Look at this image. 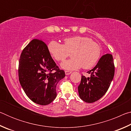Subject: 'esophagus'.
<instances>
[{
  "label": "esophagus",
  "instance_id": "1",
  "mask_svg": "<svg viewBox=\"0 0 131 131\" xmlns=\"http://www.w3.org/2000/svg\"><path fill=\"white\" fill-rule=\"evenodd\" d=\"M65 74H66V75H69V74H70L71 73H72V72H71V71H68V70H65Z\"/></svg>",
  "mask_w": 131,
  "mask_h": 131
}]
</instances>
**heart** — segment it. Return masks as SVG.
<instances>
[{"label": "heart", "mask_w": 131, "mask_h": 131, "mask_svg": "<svg viewBox=\"0 0 131 131\" xmlns=\"http://www.w3.org/2000/svg\"><path fill=\"white\" fill-rule=\"evenodd\" d=\"M64 44L56 41H50L48 49L52 57L57 61H63L72 52V58L64 61L62 67L69 70L83 67L90 69L96 65L100 58V46L92 39L86 36H73L64 39Z\"/></svg>", "instance_id": "1"}]
</instances>
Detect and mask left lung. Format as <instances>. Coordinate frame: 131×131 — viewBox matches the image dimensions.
<instances>
[{
	"instance_id": "8db88e82",
	"label": "left lung",
	"mask_w": 131,
	"mask_h": 131,
	"mask_svg": "<svg viewBox=\"0 0 131 131\" xmlns=\"http://www.w3.org/2000/svg\"><path fill=\"white\" fill-rule=\"evenodd\" d=\"M115 67L113 55L106 54L97 65L88 71L90 77L82 75L78 87L80 97L87 103H93L101 99L109 88L114 77Z\"/></svg>"
}]
</instances>
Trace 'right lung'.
<instances>
[{
	"label": "right lung",
	"mask_w": 131,
	"mask_h": 131,
	"mask_svg": "<svg viewBox=\"0 0 131 131\" xmlns=\"http://www.w3.org/2000/svg\"><path fill=\"white\" fill-rule=\"evenodd\" d=\"M65 76L43 41L33 39L24 48L19 60V81L34 102L40 105L51 103L57 96V84Z\"/></svg>",
	"instance_id": "obj_1"
}]
</instances>
